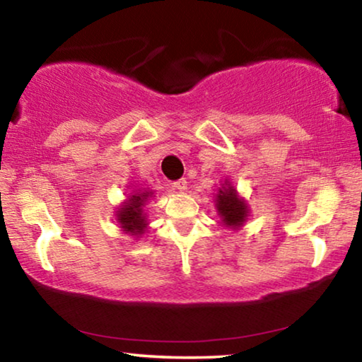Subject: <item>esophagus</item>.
Listing matches in <instances>:
<instances>
[{
	"mask_svg": "<svg viewBox=\"0 0 362 362\" xmlns=\"http://www.w3.org/2000/svg\"><path fill=\"white\" fill-rule=\"evenodd\" d=\"M174 188L179 192H185L187 190V180L185 179H179L177 182H174Z\"/></svg>",
	"mask_w": 362,
	"mask_h": 362,
	"instance_id": "1",
	"label": "esophagus"
}]
</instances>
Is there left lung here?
Listing matches in <instances>:
<instances>
[{"instance_id": "obj_1", "label": "left lung", "mask_w": 362, "mask_h": 362, "mask_svg": "<svg viewBox=\"0 0 362 362\" xmlns=\"http://www.w3.org/2000/svg\"><path fill=\"white\" fill-rule=\"evenodd\" d=\"M215 208L223 225L239 230L249 218L247 202L239 195L230 179H225L215 193Z\"/></svg>"}]
</instances>
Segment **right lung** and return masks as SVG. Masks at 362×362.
Wrapping results in <instances>:
<instances>
[{
    "mask_svg": "<svg viewBox=\"0 0 362 362\" xmlns=\"http://www.w3.org/2000/svg\"><path fill=\"white\" fill-rule=\"evenodd\" d=\"M154 190L151 188H136L116 210V223L121 231L129 234L132 238H141L147 230V211L146 205L154 198Z\"/></svg>",
    "mask_w": 362,
    "mask_h": 362,
    "instance_id": "obj_1",
    "label": "right lung"
}]
</instances>
